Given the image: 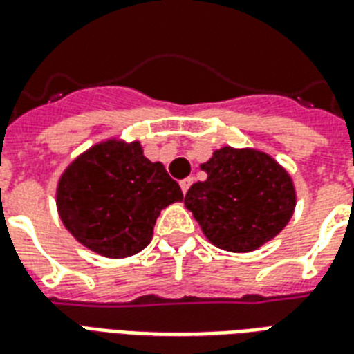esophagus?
<instances>
[{
	"instance_id": "obj_1",
	"label": "esophagus",
	"mask_w": 354,
	"mask_h": 354,
	"mask_svg": "<svg viewBox=\"0 0 354 354\" xmlns=\"http://www.w3.org/2000/svg\"><path fill=\"white\" fill-rule=\"evenodd\" d=\"M190 185H192V177H187V179L180 180V190H183V194L188 192V188H190Z\"/></svg>"
}]
</instances>
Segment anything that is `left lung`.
<instances>
[{
  "mask_svg": "<svg viewBox=\"0 0 354 354\" xmlns=\"http://www.w3.org/2000/svg\"><path fill=\"white\" fill-rule=\"evenodd\" d=\"M205 180L185 196L203 235L216 248L248 254L270 243L293 216L297 188L280 162L254 147L212 151Z\"/></svg>",
  "mask_w": 354,
  "mask_h": 354,
  "instance_id": "1",
  "label": "left lung"
}]
</instances>
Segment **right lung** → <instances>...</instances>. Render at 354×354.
Returning a JSON list of instances; mask_svg holds the SVG:
<instances>
[{"mask_svg": "<svg viewBox=\"0 0 354 354\" xmlns=\"http://www.w3.org/2000/svg\"><path fill=\"white\" fill-rule=\"evenodd\" d=\"M183 201L177 180L142 143L111 136L95 143L63 169L55 207L68 233L98 256L123 259L153 239L162 209Z\"/></svg>", "mask_w": 354, "mask_h": 354, "instance_id": "add662e5", "label": "right lung"}]
</instances>
